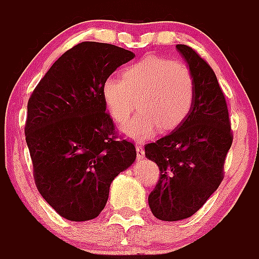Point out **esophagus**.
<instances>
[{"label":"esophagus","instance_id":"esophagus-1","mask_svg":"<svg viewBox=\"0 0 259 259\" xmlns=\"http://www.w3.org/2000/svg\"><path fill=\"white\" fill-rule=\"evenodd\" d=\"M136 153H137V158H144V155H145V150H144V148L141 145L136 146Z\"/></svg>","mask_w":259,"mask_h":259}]
</instances>
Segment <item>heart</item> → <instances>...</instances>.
<instances>
[{
    "label": "heart",
    "instance_id": "obj_1",
    "mask_svg": "<svg viewBox=\"0 0 259 259\" xmlns=\"http://www.w3.org/2000/svg\"><path fill=\"white\" fill-rule=\"evenodd\" d=\"M194 79L185 63L166 57L146 56L123 70L122 77L104 80L101 95L116 123L125 122L140 105L139 115L120 132L135 141L172 131L188 118L194 102Z\"/></svg>",
    "mask_w": 259,
    "mask_h": 259
}]
</instances>
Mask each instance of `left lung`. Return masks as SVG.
<instances>
[{
	"label": "left lung",
	"mask_w": 259,
	"mask_h": 259,
	"mask_svg": "<svg viewBox=\"0 0 259 259\" xmlns=\"http://www.w3.org/2000/svg\"><path fill=\"white\" fill-rule=\"evenodd\" d=\"M176 49L193 75V107L179 127L145 145V157L161 171L148 202L155 218L166 222L187 219L202 207L223 180L232 145L227 104L214 71L192 48Z\"/></svg>",
	"instance_id": "1"
}]
</instances>
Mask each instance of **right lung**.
<instances>
[{
    "label": "right lung",
    "mask_w": 259,
    "mask_h": 259,
    "mask_svg": "<svg viewBox=\"0 0 259 259\" xmlns=\"http://www.w3.org/2000/svg\"><path fill=\"white\" fill-rule=\"evenodd\" d=\"M134 57L111 44H77L53 63L29 98L24 132L36 187L67 221L98 217L110 184L136 159L134 144L115 139L101 95L104 80Z\"/></svg>",
    "instance_id": "add662e5"
}]
</instances>
